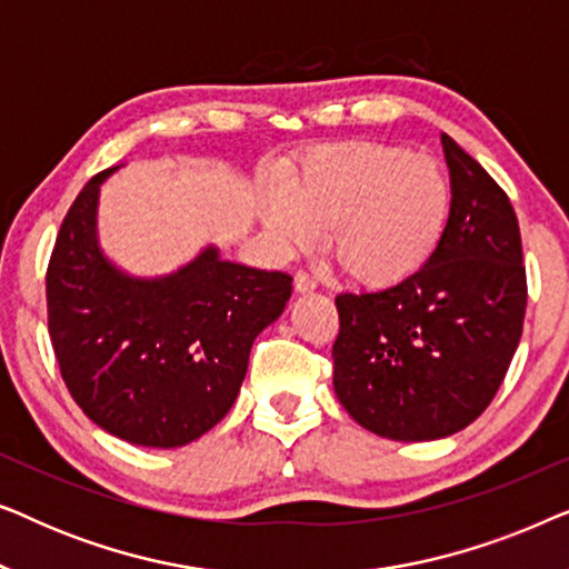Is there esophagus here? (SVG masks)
I'll list each match as a JSON object with an SVG mask.
<instances>
[{"mask_svg": "<svg viewBox=\"0 0 569 569\" xmlns=\"http://www.w3.org/2000/svg\"><path fill=\"white\" fill-rule=\"evenodd\" d=\"M318 287V282L310 274H306V271H298V274H295V290L298 292H313Z\"/></svg>", "mask_w": 569, "mask_h": 569, "instance_id": "1", "label": "esophagus"}]
</instances>
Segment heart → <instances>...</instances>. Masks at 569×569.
Here are the masks:
<instances>
[{
    "mask_svg": "<svg viewBox=\"0 0 569 569\" xmlns=\"http://www.w3.org/2000/svg\"><path fill=\"white\" fill-rule=\"evenodd\" d=\"M450 214V183L430 158L403 147L349 142L310 154L263 199L261 217L282 253L310 248L323 228L329 251L355 279L391 284L422 267Z\"/></svg>",
    "mask_w": 569,
    "mask_h": 569,
    "instance_id": "b5f03b06",
    "label": "heart"
}]
</instances>
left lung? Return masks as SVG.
I'll return each mask as SVG.
<instances>
[{"instance_id": "obj_1", "label": "left lung", "mask_w": 569, "mask_h": 569, "mask_svg": "<svg viewBox=\"0 0 569 569\" xmlns=\"http://www.w3.org/2000/svg\"><path fill=\"white\" fill-rule=\"evenodd\" d=\"M440 142L450 214L438 248L401 282L337 295L333 391L357 425L388 440L469 427L523 333L526 267L508 193L448 134Z\"/></svg>"}]
</instances>
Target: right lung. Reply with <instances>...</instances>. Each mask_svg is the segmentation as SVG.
Here are the masks:
<instances>
[{"label": "right lung", "instance_id": "add662e5", "mask_svg": "<svg viewBox=\"0 0 569 569\" xmlns=\"http://www.w3.org/2000/svg\"><path fill=\"white\" fill-rule=\"evenodd\" d=\"M119 168L90 178L61 222L46 271L51 345L100 430L181 448L236 403L253 339L282 316L292 277L222 259L217 246L160 277L116 267L98 240V201Z\"/></svg>", "mask_w": 569, "mask_h": 569}]
</instances>
